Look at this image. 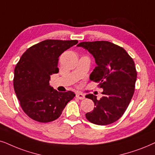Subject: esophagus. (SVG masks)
<instances>
[{"label": "esophagus", "instance_id": "1", "mask_svg": "<svg viewBox=\"0 0 155 155\" xmlns=\"http://www.w3.org/2000/svg\"><path fill=\"white\" fill-rule=\"evenodd\" d=\"M76 98L80 99V100H83V99L85 98V96H84V94H81V93H77V94H76Z\"/></svg>", "mask_w": 155, "mask_h": 155}]
</instances>
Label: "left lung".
<instances>
[{
    "mask_svg": "<svg viewBox=\"0 0 155 155\" xmlns=\"http://www.w3.org/2000/svg\"><path fill=\"white\" fill-rule=\"evenodd\" d=\"M94 56L97 67L90 80L102 88L103 97L86 96L96 106L86 117L96 125H106L120 119L129 106L135 91L137 71L133 59L123 47L108 41L82 42L77 45Z\"/></svg>",
    "mask_w": 155,
    "mask_h": 155,
    "instance_id": "obj_1",
    "label": "left lung"
}]
</instances>
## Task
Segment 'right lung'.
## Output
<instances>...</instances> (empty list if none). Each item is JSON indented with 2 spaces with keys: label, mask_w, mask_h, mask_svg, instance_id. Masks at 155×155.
<instances>
[{
  "label": "right lung",
  "mask_w": 155,
  "mask_h": 155,
  "mask_svg": "<svg viewBox=\"0 0 155 155\" xmlns=\"http://www.w3.org/2000/svg\"><path fill=\"white\" fill-rule=\"evenodd\" d=\"M77 40H46L23 53L14 71L13 86L20 106L30 118L49 123L60 116L75 94L59 92L49 85L50 76L59 72V57Z\"/></svg>",
  "instance_id": "1"
}]
</instances>
